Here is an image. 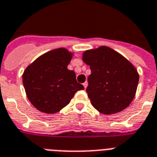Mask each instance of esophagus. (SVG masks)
<instances>
[{
    "label": "esophagus",
    "instance_id": "1",
    "mask_svg": "<svg viewBox=\"0 0 157 157\" xmlns=\"http://www.w3.org/2000/svg\"><path fill=\"white\" fill-rule=\"evenodd\" d=\"M83 85H84V87H85V89H86V88H87V86H88V82H87V81H85V82L84 83V84H83Z\"/></svg>",
    "mask_w": 157,
    "mask_h": 157
}]
</instances>
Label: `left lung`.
Instances as JSON below:
<instances>
[{
  "instance_id": "left-lung-1",
  "label": "left lung",
  "mask_w": 157,
  "mask_h": 157,
  "mask_svg": "<svg viewBox=\"0 0 157 157\" xmlns=\"http://www.w3.org/2000/svg\"><path fill=\"white\" fill-rule=\"evenodd\" d=\"M82 59L91 69L86 92L93 106L104 114L126 109L135 98L140 78L133 64L105 46L85 51Z\"/></svg>"
}]
</instances>
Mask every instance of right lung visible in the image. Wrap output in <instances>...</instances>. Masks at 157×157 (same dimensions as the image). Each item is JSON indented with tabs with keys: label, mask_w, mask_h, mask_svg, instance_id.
Segmentation results:
<instances>
[{
	"label": "right lung",
	"mask_w": 157,
	"mask_h": 157,
	"mask_svg": "<svg viewBox=\"0 0 157 157\" xmlns=\"http://www.w3.org/2000/svg\"><path fill=\"white\" fill-rule=\"evenodd\" d=\"M72 53L57 48L42 55L25 69L22 82L31 104L39 111L55 114L65 107L78 90L76 73L67 69Z\"/></svg>",
	"instance_id": "add662e5"
}]
</instances>
